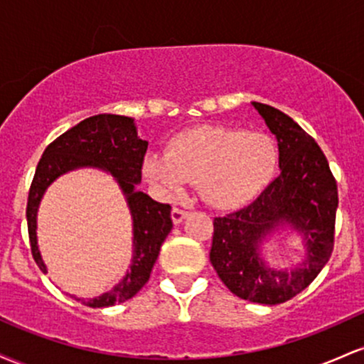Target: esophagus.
<instances>
[{"label":"esophagus","instance_id":"esophagus-1","mask_svg":"<svg viewBox=\"0 0 364 364\" xmlns=\"http://www.w3.org/2000/svg\"><path fill=\"white\" fill-rule=\"evenodd\" d=\"M188 217V212L186 210H183V208H178V207H174L173 210H171V219H173V223L174 224H181L183 220H185Z\"/></svg>","mask_w":364,"mask_h":364}]
</instances>
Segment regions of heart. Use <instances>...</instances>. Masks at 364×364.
<instances>
[{
  "mask_svg": "<svg viewBox=\"0 0 364 364\" xmlns=\"http://www.w3.org/2000/svg\"><path fill=\"white\" fill-rule=\"evenodd\" d=\"M277 161V145L265 133L198 127L174 136L166 154H149L144 176L168 198L181 193L186 181H196L207 205L236 210L272 181Z\"/></svg>",
  "mask_w": 364,
  "mask_h": 364,
  "instance_id": "b5f03b06",
  "label": "heart"
}]
</instances>
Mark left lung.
Returning a JSON list of instances; mask_svg holds the SVG:
<instances>
[{
	"label": "left lung",
	"instance_id": "left-lung-1",
	"mask_svg": "<svg viewBox=\"0 0 364 364\" xmlns=\"http://www.w3.org/2000/svg\"><path fill=\"white\" fill-rule=\"evenodd\" d=\"M252 106L277 140L281 174L248 207L215 217L210 262L232 294L272 306L306 289L328 262L339 196L318 144L282 111ZM286 227L302 236L305 253L296 266L275 269L261 246Z\"/></svg>",
	"mask_w": 364,
	"mask_h": 364
}]
</instances>
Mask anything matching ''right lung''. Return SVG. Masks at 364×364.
<instances>
[{"label":"right lung","mask_w":364,"mask_h":364,"mask_svg":"<svg viewBox=\"0 0 364 364\" xmlns=\"http://www.w3.org/2000/svg\"><path fill=\"white\" fill-rule=\"evenodd\" d=\"M132 118L119 114H97L80 121L77 127L48 145L37 164L34 181L28 191L27 224L32 257L39 269L48 274L37 245V212L49 186L63 174L82 168L109 173L123 191L133 224V255L127 274L111 291L92 299L75 298L90 308L112 306L133 298L145 286L152 272L161 246L173 229L171 207L159 203L136 190L141 181V164L147 152Z\"/></svg>","instance_id":"obj_1"}]
</instances>
